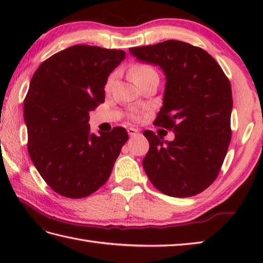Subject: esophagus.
I'll use <instances>...</instances> for the list:
<instances>
[{
  "mask_svg": "<svg viewBox=\"0 0 263 263\" xmlns=\"http://www.w3.org/2000/svg\"><path fill=\"white\" fill-rule=\"evenodd\" d=\"M127 133H128V136H130V137H135L139 133V130H138V128H135V127H128Z\"/></svg>",
  "mask_w": 263,
  "mask_h": 263,
  "instance_id": "obj_1",
  "label": "esophagus"
}]
</instances>
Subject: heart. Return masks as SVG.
<instances>
[{"label":"heart","instance_id":"1","mask_svg":"<svg viewBox=\"0 0 263 263\" xmlns=\"http://www.w3.org/2000/svg\"><path fill=\"white\" fill-rule=\"evenodd\" d=\"M152 73H156V71L152 68V66L149 65H146V64H137L133 66V68L130 70V77L131 79L135 81V82H138L140 79H142L143 77L146 76H149ZM113 81H114V77L111 76L109 77L107 81H106V85H105V90L108 91L109 89L111 88V85H113Z\"/></svg>","mask_w":263,"mask_h":263}]
</instances>
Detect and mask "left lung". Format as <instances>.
<instances>
[{"mask_svg": "<svg viewBox=\"0 0 263 263\" xmlns=\"http://www.w3.org/2000/svg\"><path fill=\"white\" fill-rule=\"evenodd\" d=\"M131 55L157 65L166 85L156 125L174 132L173 141L144 131L149 152L143 170L164 194L187 198L216 180L231 142L232 88L215 59L180 41L133 47Z\"/></svg>", "mask_w": 263, "mask_h": 263, "instance_id": "obj_1", "label": "left lung"}]
</instances>
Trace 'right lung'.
Here are the masks:
<instances>
[{
	"label": "right lung",
	"mask_w": 263,
	"mask_h": 263,
	"mask_svg": "<svg viewBox=\"0 0 263 263\" xmlns=\"http://www.w3.org/2000/svg\"><path fill=\"white\" fill-rule=\"evenodd\" d=\"M125 52L74 45L43 62L24 103L28 152L49 187L66 198H85L108 180L124 127L90 132L89 113L105 100L108 76Z\"/></svg>",
	"instance_id": "right-lung-1"
}]
</instances>
